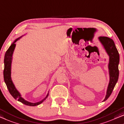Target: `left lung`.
<instances>
[{
  "mask_svg": "<svg viewBox=\"0 0 124 124\" xmlns=\"http://www.w3.org/2000/svg\"><path fill=\"white\" fill-rule=\"evenodd\" d=\"M98 39L109 56L108 66L110 75V82L107 87L106 95L103 101H105L110 96L119 78V71L118 66L119 64L120 56L114 41L112 39L105 36L99 37Z\"/></svg>",
  "mask_w": 124,
  "mask_h": 124,
  "instance_id": "left-lung-1",
  "label": "left lung"
}]
</instances>
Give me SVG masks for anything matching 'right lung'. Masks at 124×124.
<instances>
[{
  "mask_svg": "<svg viewBox=\"0 0 124 124\" xmlns=\"http://www.w3.org/2000/svg\"><path fill=\"white\" fill-rule=\"evenodd\" d=\"M21 37L16 39V40L12 43L11 45L10 46V47H9V49L7 50V51L5 54L4 60V71H3L4 79L5 83L7 85V87L8 88L9 92L10 93V94L13 96V97L14 99L18 100V101L22 102V103L24 104V105H26L30 106H35L39 105L41 103H42V102L47 98L48 96H49V92H48L47 94L46 95L45 97L40 102H36V103H32V102L27 101L26 100H25L24 98H23L22 97H21L20 93H19L18 91H17V89L16 88L15 86H14L11 79V64L12 60V55H13V51L16 47L15 42H16V41L18 40L19 39L21 38Z\"/></svg>",
  "mask_w": 124,
  "mask_h": 124,
  "instance_id": "obj_1",
  "label": "right lung"
}]
</instances>
